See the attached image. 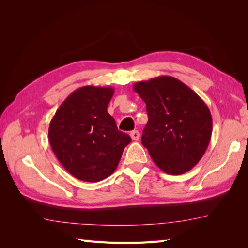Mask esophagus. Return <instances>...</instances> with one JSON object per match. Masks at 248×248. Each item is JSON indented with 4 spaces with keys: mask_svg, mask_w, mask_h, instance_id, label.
<instances>
[{
    "mask_svg": "<svg viewBox=\"0 0 248 248\" xmlns=\"http://www.w3.org/2000/svg\"><path fill=\"white\" fill-rule=\"evenodd\" d=\"M130 136H131V139H132L133 140H138L140 139V132H139L138 130H134V131H132V132L130 133Z\"/></svg>",
    "mask_w": 248,
    "mask_h": 248,
    "instance_id": "obj_1",
    "label": "esophagus"
}]
</instances>
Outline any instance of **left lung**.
<instances>
[{"mask_svg":"<svg viewBox=\"0 0 248 248\" xmlns=\"http://www.w3.org/2000/svg\"><path fill=\"white\" fill-rule=\"evenodd\" d=\"M133 89L146 103L148 123L141 144L152 161L168 175L191 170L211 140L212 116L207 104L193 89L168 76L136 82Z\"/></svg>","mask_w":248,"mask_h":248,"instance_id":"1","label":"left lung"}]
</instances>
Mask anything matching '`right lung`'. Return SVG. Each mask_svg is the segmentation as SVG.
Returning <instances> with one entry per match:
<instances>
[{"label": "right lung", "mask_w": 248, "mask_h": 248, "mask_svg": "<svg viewBox=\"0 0 248 248\" xmlns=\"http://www.w3.org/2000/svg\"><path fill=\"white\" fill-rule=\"evenodd\" d=\"M113 94V87L78 88L50 121L52 150L65 170L81 181L98 182L112 175L131 141L108 113Z\"/></svg>", "instance_id": "1"}]
</instances>
